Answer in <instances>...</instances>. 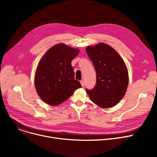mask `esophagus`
Listing matches in <instances>:
<instances>
[{
  "label": "esophagus",
  "instance_id": "1",
  "mask_svg": "<svg viewBox=\"0 0 157 157\" xmlns=\"http://www.w3.org/2000/svg\"><path fill=\"white\" fill-rule=\"evenodd\" d=\"M80 83H81V85L82 86H85V81L83 80L80 81Z\"/></svg>",
  "mask_w": 157,
  "mask_h": 157
}]
</instances>
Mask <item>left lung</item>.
<instances>
[{
	"mask_svg": "<svg viewBox=\"0 0 157 157\" xmlns=\"http://www.w3.org/2000/svg\"><path fill=\"white\" fill-rule=\"evenodd\" d=\"M86 53L96 71L97 81L92 90L86 89L91 101L102 108L116 105L124 97L128 84L126 65L114 49L105 43L88 46Z\"/></svg>",
	"mask_w": 157,
	"mask_h": 157,
	"instance_id": "obj_1",
	"label": "left lung"
}]
</instances>
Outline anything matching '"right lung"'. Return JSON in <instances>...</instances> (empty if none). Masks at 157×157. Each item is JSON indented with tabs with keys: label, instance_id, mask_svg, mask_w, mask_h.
I'll use <instances>...</instances> for the list:
<instances>
[{
	"label": "right lung",
	"instance_id": "1",
	"mask_svg": "<svg viewBox=\"0 0 157 157\" xmlns=\"http://www.w3.org/2000/svg\"><path fill=\"white\" fill-rule=\"evenodd\" d=\"M79 52L62 43L49 48L40 59L34 83L37 94L46 104L59 105L81 87L79 81L74 79L71 65Z\"/></svg>",
	"mask_w": 157,
	"mask_h": 157
}]
</instances>
